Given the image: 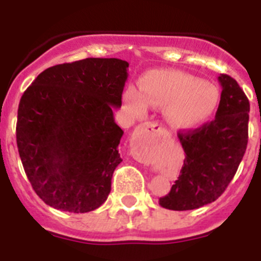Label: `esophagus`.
Returning a JSON list of instances; mask_svg holds the SVG:
<instances>
[{
  "label": "esophagus",
  "instance_id": "esophagus-1",
  "mask_svg": "<svg viewBox=\"0 0 261 261\" xmlns=\"http://www.w3.org/2000/svg\"><path fill=\"white\" fill-rule=\"evenodd\" d=\"M142 130L146 133V136L144 137V141H149V140H151L153 135L162 132L161 126H159L158 124H155V123H146L145 125H142Z\"/></svg>",
  "mask_w": 261,
  "mask_h": 261
}]
</instances>
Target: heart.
Wrapping results in <instances>:
<instances>
[{
  "mask_svg": "<svg viewBox=\"0 0 261 261\" xmlns=\"http://www.w3.org/2000/svg\"><path fill=\"white\" fill-rule=\"evenodd\" d=\"M220 91L211 82L180 70H153L140 81V91L129 87L123 102L135 117H144L147 106L165 107V119L177 129L202 124L212 116Z\"/></svg>",
  "mask_w": 261,
  "mask_h": 261,
  "instance_id": "heart-1",
  "label": "heart"
}]
</instances>
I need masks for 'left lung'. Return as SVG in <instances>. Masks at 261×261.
Here are the masks:
<instances>
[{
    "label": "left lung",
    "instance_id": "8db88e82",
    "mask_svg": "<svg viewBox=\"0 0 261 261\" xmlns=\"http://www.w3.org/2000/svg\"><path fill=\"white\" fill-rule=\"evenodd\" d=\"M218 81L222 93L214 120L177 136L186 158L171 191L159 199L162 208L192 211L216 201L246 153L250 102L234 78L221 74Z\"/></svg>",
    "mask_w": 261,
    "mask_h": 261
}]
</instances>
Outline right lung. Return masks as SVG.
Wrapping results in <instances>:
<instances>
[{
  "mask_svg": "<svg viewBox=\"0 0 261 261\" xmlns=\"http://www.w3.org/2000/svg\"><path fill=\"white\" fill-rule=\"evenodd\" d=\"M129 64L85 59L41 71L18 107L17 145L36 195L55 209L95 211L107 200L123 129L121 107Z\"/></svg>",
  "mask_w": 261,
  "mask_h": 261,
  "instance_id": "add662e5",
  "label": "right lung"
}]
</instances>
